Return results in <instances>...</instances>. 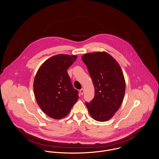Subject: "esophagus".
Listing matches in <instances>:
<instances>
[{
    "instance_id": "1",
    "label": "esophagus",
    "mask_w": 159,
    "mask_h": 159,
    "mask_svg": "<svg viewBox=\"0 0 159 159\" xmlns=\"http://www.w3.org/2000/svg\"><path fill=\"white\" fill-rule=\"evenodd\" d=\"M80 93L81 95H83V93H84V89H83V88H82L81 89H80Z\"/></svg>"
}]
</instances>
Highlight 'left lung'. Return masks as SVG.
Returning a JSON list of instances; mask_svg holds the SVG:
<instances>
[{
    "mask_svg": "<svg viewBox=\"0 0 159 159\" xmlns=\"http://www.w3.org/2000/svg\"><path fill=\"white\" fill-rule=\"evenodd\" d=\"M81 58L95 89L94 99L86 106L94 120L106 121L122 104L126 86L123 71L115 58L106 52L86 53Z\"/></svg>",
    "mask_w": 159,
    "mask_h": 159,
    "instance_id": "obj_1",
    "label": "left lung"
}]
</instances>
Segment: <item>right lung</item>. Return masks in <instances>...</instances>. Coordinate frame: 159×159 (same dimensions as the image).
Here are the masks:
<instances>
[{"mask_svg":"<svg viewBox=\"0 0 159 159\" xmlns=\"http://www.w3.org/2000/svg\"><path fill=\"white\" fill-rule=\"evenodd\" d=\"M76 55L58 54L46 60L34 78L33 89L38 104L46 115L59 120L66 116L78 99L67 69Z\"/></svg>","mask_w":159,"mask_h":159,"instance_id":"obj_1","label":"right lung"}]
</instances>
